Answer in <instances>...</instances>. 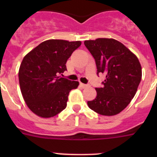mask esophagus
Returning <instances> with one entry per match:
<instances>
[{"mask_svg": "<svg viewBox=\"0 0 157 157\" xmlns=\"http://www.w3.org/2000/svg\"><path fill=\"white\" fill-rule=\"evenodd\" d=\"M80 86H81L82 88H86V87L87 86V85H86V84H83V83H80Z\"/></svg>", "mask_w": 157, "mask_h": 157, "instance_id": "obj_1", "label": "esophagus"}]
</instances>
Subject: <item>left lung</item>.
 I'll use <instances>...</instances> for the list:
<instances>
[{"label":"left lung","instance_id":"obj_1","mask_svg":"<svg viewBox=\"0 0 157 157\" xmlns=\"http://www.w3.org/2000/svg\"><path fill=\"white\" fill-rule=\"evenodd\" d=\"M95 59L98 73L106 78L102 88H96L97 97L87 102L89 108L102 116H115L130 104L141 79L138 57L125 45L113 38L84 41Z\"/></svg>","mask_w":157,"mask_h":157}]
</instances>
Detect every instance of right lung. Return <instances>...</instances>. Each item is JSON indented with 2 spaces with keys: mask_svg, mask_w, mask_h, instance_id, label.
<instances>
[{
  "mask_svg": "<svg viewBox=\"0 0 157 157\" xmlns=\"http://www.w3.org/2000/svg\"><path fill=\"white\" fill-rule=\"evenodd\" d=\"M81 44L47 40L23 57L19 70L20 90L27 107L39 117L51 118L61 112L70 91L79 85L58 75L67 70V60Z\"/></svg>",
  "mask_w": 157,
  "mask_h": 157,
  "instance_id": "obj_1",
  "label": "right lung"
}]
</instances>
